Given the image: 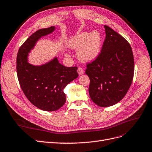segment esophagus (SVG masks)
Returning <instances> with one entry per match:
<instances>
[{
  "label": "esophagus",
  "mask_w": 152,
  "mask_h": 152,
  "mask_svg": "<svg viewBox=\"0 0 152 152\" xmlns=\"http://www.w3.org/2000/svg\"><path fill=\"white\" fill-rule=\"evenodd\" d=\"M77 72L80 75H82L84 74V70H83V69L81 68V67H78Z\"/></svg>",
  "instance_id": "obj_1"
}]
</instances>
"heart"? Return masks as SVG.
<instances>
[{"instance_id":"1","label":"heart","mask_w":152,"mask_h":152,"mask_svg":"<svg viewBox=\"0 0 152 152\" xmlns=\"http://www.w3.org/2000/svg\"><path fill=\"white\" fill-rule=\"evenodd\" d=\"M102 36L98 31L82 32L71 37L67 46L71 49H79L77 57L83 62H91L96 59L101 53Z\"/></svg>"}]
</instances>
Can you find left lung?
<instances>
[{"mask_svg":"<svg viewBox=\"0 0 152 152\" xmlns=\"http://www.w3.org/2000/svg\"><path fill=\"white\" fill-rule=\"evenodd\" d=\"M106 38L98 57L86 64L90 80L89 96L101 107L118 103L130 88L134 75V58L126 39L104 25Z\"/></svg>","mask_w":152,"mask_h":152,"instance_id":"left-lung-1","label":"left lung"}]
</instances>
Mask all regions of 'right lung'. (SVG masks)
<instances>
[{"mask_svg":"<svg viewBox=\"0 0 152 152\" xmlns=\"http://www.w3.org/2000/svg\"><path fill=\"white\" fill-rule=\"evenodd\" d=\"M54 30L55 27L51 26L32 34L17 56V75L22 91L33 105L47 111H56L64 104V89L78 76L77 67L62 65L56 57L41 66L28 63V55L37 41Z\"/></svg>","mask_w":152,"mask_h":152,"instance_id":"add662e5","label":"right lung"}]
</instances>
